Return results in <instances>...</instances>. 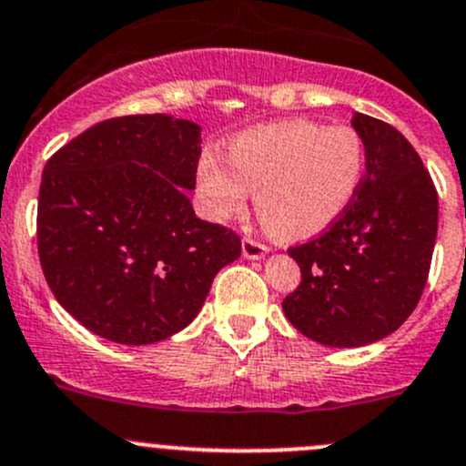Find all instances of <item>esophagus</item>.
Segmentation results:
<instances>
[{
    "label": "esophagus",
    "instance_id": "obj_1",
    "mask_svg": "<svg viewBox=\"0 0 466 466\" xmlns=\"http://www.w3.org/2000/svg\"><path fill=\"white\" fill-rule=\"evenodd\" d=\"M267 251L268 248L262 242H258V239H253V238L242 239V253H244V258H248V260H260V258H265Z\"/></svg>",
    "mask_w": 466,
    "mask_h": 466
}]
</instances>
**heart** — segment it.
I'll list each match as a JSON object with an SVG mask.
<instances>
[{
	"label": "heart",
	"mask_w": 466,
	"mask_h": 466,
	"mask_svg": "<svg viewBox=\"0 0 466 466\" xmlns=\"http://www.w3.org/2000/svg\"><path fill=\"white\" fill-rule=\"evenodd\" d=\"M366 175L357 129L309 118L248 129L228 146V159L204 152L198 181L215 218H235L258 188V213L285 239L323 233L350 208Z\"/></svg>",
	"instance_id": "b5f03b06"
}]
</instances>
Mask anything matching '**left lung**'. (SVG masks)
I'll list each match as a JSON object with an SVG mask.
<instances>
[{
    "instance_id": "obj_1",
    "label": "left lung",
    "mask_w": 466,
    "mask_h": 466,
    "mask_svg": "<svg viewBox=\"0 0 466 466\" xmlns=\"http://www.w3.org/2000/svg\"><path fill=\"white\" fill-rule=\"evenodd\" d=\"M366 175L350 208L319 238L289 248L300 285L282 300L289 323L332 348L395 332L421 299L438 235V190L404 134L354 114Z\"/></svg>"
}]
</instances>
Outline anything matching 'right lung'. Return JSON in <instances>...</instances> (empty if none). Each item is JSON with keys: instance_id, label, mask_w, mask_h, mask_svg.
I'll use <instances>...</instances> for the list:
<instances>
[{"instance_id": "right-lung-1", "label": "right lung", "mask_w": 466, "mask_h": 466, "mask_svg": "<svg viewBox=\"0 0 466 466\" xmlns=\"http://www.w3.org/2000/svg\"><path fill=\"white\" fill-rule=\"evenodd\" d=\"M199 126L166 114L107 118L46 161L37 253L56 300L98 337L147 345L198 316L239 235L186 198Z\"/></svg>"}]
</instances>
